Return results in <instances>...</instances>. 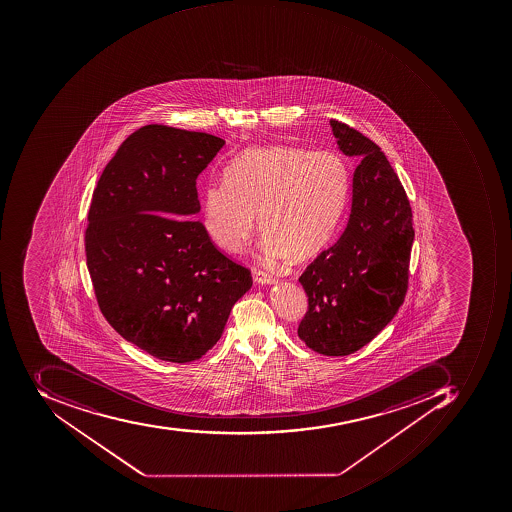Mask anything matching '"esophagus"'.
<instances>
[{
	"label": "esophagus",
	"instance_id": "esophagus-1",
	"mask_svg": "<svg viewBox=\"0 0 512 512\" xmlns=\"http://www.w3.org/2000/svg\"><path fill=\"white\" fill-rule=\"evenodd\" d=\"M254 282H258L262 286H272V284H275L276 279L275 276L268 275V273L256 272L254 273Z\"/></svg>",
	"mask_w": 512,
	"mask_h": 512
}]
</instances>
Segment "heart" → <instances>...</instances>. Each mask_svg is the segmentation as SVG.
Here are the masks:
<instances>
[{"instance_id": "obj_1", "label": "heart", "mask_w": 512, "mask_h": 512, "mask_svg": "<svg viewBox=\"0 0 512 512\" xmlns=\"http://www.w3.org/2000/svg\"><path fill=\"white\" fill-rule=\"evenodd\" d=\"M349 195V167L335 150L270 146L247 150L226 167L222 181L203 189L202 222L214 244L230 253L264 231L268 264L309 258L337 231Z\"/></svg>"}]
</instances>
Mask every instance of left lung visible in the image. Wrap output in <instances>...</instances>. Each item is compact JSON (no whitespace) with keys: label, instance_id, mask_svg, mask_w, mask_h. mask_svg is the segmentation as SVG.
<instances>
[{"label":"left lung","instance_id":"8db88e82","mask_svg":"<svg viewBox=\"0 0 512 512\" xmlns=\"http://www.w3.org/2000/svg\"><path fill=\"white\" fill-rule=\"evenodd\" d=\"M329 124L338 149L360 164L345 231L299 278L309 310L298 337L318 354L341 357L368 345L404 303L414 230L407 194L385 153L343 122Z\"/></svg>","mask_w":512,"mask_h":512}]
</instances>
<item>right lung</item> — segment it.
<instances>
[{
  "label": "right lung",
  "mask_w": 512,
  "mask_h": 512,
  "mask_svg": "<svg viewBox=\"0 0 512 512\" xmlns=\"http://www.w3.org/2000/svg\"><path fill=\"white\" fill-rule=\"evenodd\" d=\"M223 146L209 133L141 127L93 192L85 251L101 312L124 340L164 362H194L213 348L253 284L194 219L197 177Z\"/></svg>",
  "instance_id": "obj_1"
}]
</instances>
